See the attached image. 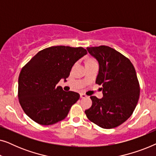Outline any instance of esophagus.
<instances>
[{"instance_id":"obj_1","label":"esophagus","mask_w":156,"mask_h":156,"mask_svg":"<svg viewBox=\"0 0 156 156\" xmlns=\"http://www.w3.org/2000/svg\"><path fill=\"white\" fill-rule=\"evenodd\" d=\"M87 96L85 94H83V93H82V94H80V97L81 98H85V97H87Z\"/></svg>"}]
</instances>
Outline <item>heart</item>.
<instances>
[{
    "label": "heart",
    "mask_w": 156,
    "mask_h": 156,
    "mask_svg": "<svg viewBox=\"0 0 156 156\" xmlns=\"http://www.w3.org/2000/svg\"><path fill=\"white\" fill-rule=\"evenodd\" d=\"M88 61H94V59H89Z\"/></svg>",
    "instance_id": "obj_1"
}]
</instances>
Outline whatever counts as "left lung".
I'll list each match as a JSON object with an SVG mask.
<instances>
[{
	"mask_svg": "<svg viewBox=\"0 0 156 156\" xmlns=\"http://www.w3.org/2000/svg\"><path fill=\"white\" fill-rule=\"evenodd\" d=\"M99 65L96 83L102 85L103 97H90L92 105L85 111L89 121L103 129H113L133 114L139 99L140 86L131 62L108 46L87 48Z\"/></svg>",
	"mask_w": 156,
	"mask_h": 156,
	"instance_id": "1",
	"label": "left lung"
}]
</instances>
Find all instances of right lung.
I'll use <instances>...</instances> for the list:
<instances>
[{
	"label": "right lung",
	"instance_id": "right-lung-1",
	"mask_svg": "<svg viewBox=\"0 0 156 156\" xmlns=\"http://www.w3.org/2000/svg\"><path fill=\"white\" fill-rule=\"evenodd\" d=\"M87 54L82 47L52 46L40 51L22 68L18 99L32 120L48 126L67 117L80 96L74 91H65L57 83L61 79L66 80L74 63Z\"/></svg>",
	"mask_w": 156,
	"mask_h": 156
}]
</instances>
